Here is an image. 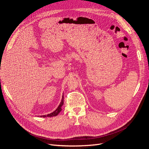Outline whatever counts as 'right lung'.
Wrapping results in <instances>:
<instances>
[{
    "instance_id": "1",
    "label": "right lung",
    "mask_w": 149,
    "mask_h": 149,
    "mask_svg": "<svg viewBox=\"0 0 149 149\" xmlns=\"http://www.w3.org/2000/svg\"><path fill=\"white\" fill-rule=\"evenodd\" d=\"M63 104V96L62 97V99L61 102L59 104V106H58V108L56 109V111H54L53 112L51 113V114H49L47 115H45V116H41L40 117H54V116H56L58 115V114L62 111V106Z\"/></svg>"
}]
</instances>
